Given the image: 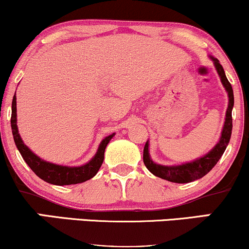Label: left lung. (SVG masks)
I'll return each instance as SVG.
<instances>
[{
  "mask_svg": "<svg viewBox=\"0 0 249 249\" xmlns=\"http://www.w3.org/2000/svg\"><path fill=\"white\" fill-rule=\"evenodd\" d=\"M214 63L216 71H218L220 79H221L222 85L227 91L228 95V107L226 111V118L224 128H222L221 137H220L218 144L214 146L212 150L207 154H205L201 158L196 159V160L186 162V164L176 165V166H165V165L156 164L152 159H151L150 153H148V141L146 142L144 147V154H142V160H144L145 166L151 173L154 174L156 177L167 180L171 182H178V184H185V182H191L194 180L202 178L204 176L210 172L212 168L215 166L216 162L221 158L224 154L226 147H227L228 142H230L231 134H232V110L234 107V95L233 89L231 83L228 82L227 77L225 75V71L222 65L220 64L219 61L214 57L210 56Z\"/></svg>",
  "mask_w": 249,
  "mask_h": 249,
  "instance_id": "1",
  "label": "left lung"
}]
</instances>
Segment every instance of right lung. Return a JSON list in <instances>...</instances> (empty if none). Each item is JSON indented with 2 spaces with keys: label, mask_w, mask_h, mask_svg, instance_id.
<instances>
[{
  "label": "right lung",
  "mask_w": 249,
  "mask_h": 249,
  "mask_svg": "<svg viewBox=\"0 0 249 249\" xmlns=\"http://www.w3.org/2000/svg\"><path fill=\"white\" fill-rule=\"evenodd\" d=\"M16 116V96L14 95L13 104H11L10 123L16 147L18 148L22 158H23L24 161L27 162L28 166L34 171V173H35L37 177H39L42 180L49 182V184L58 185V186H63V185L81 184V182H84L89 179L93 178L97 174V172H98L99 168H101L103 160H104L105 148H107V144L110 142L111 139H112V137L115 136V133H112L110 134V136L105 137L101 144H99V147L98 150H97L95 157L85 165L76 167L62 166V165H56L53 164V162L43 160V159L37 157L36 154L24 144L18 133V128H17Z\"/></svg>",
  "instance_id": "1"
}]
</instances>
